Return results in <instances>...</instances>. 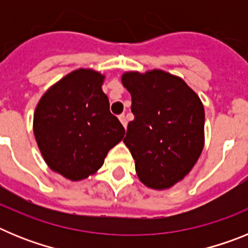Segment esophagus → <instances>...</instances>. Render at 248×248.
Masks as SVG:
<instances>
[{
	"label": "esophagus",
	"instance_id": "34e87169",
	"mask_svg": "<svg viewBox=\"0 0 248 248\" xmlns=\"http://www.w3.org/2000/svg\"><path fill=\"white\" fill-rule=\"evenodd\" d=\"M119 120L122 122V124L124 125V128H126V124H128V120H126V117L124 114H120L119 115Z\"/></svg>",
	"mask_w": 248,
	"mask_h": 248
}]
</instances>
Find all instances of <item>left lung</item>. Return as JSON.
<instances>
[{"mask_svg":"<svg viewBox=\"0 0 248 248\" xmlns=\"http://www.w3.org/2000/svg\"><path fill=\"white\" fill-rule=\"evenodd\" d=\"M122 82L134 114L123 141L140 181L151 189H168L189 174L202 151V103L181 78L159 69L129 72Z\"/></svg>","mask_w":248,"mask_h":248,"instance_id":"1","label":"left lung"}]
</instances>
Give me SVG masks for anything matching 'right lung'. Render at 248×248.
I'll use <instances>...</instances> for the list:
<instances>
[{"label": "right lung", "mask_w": 248, "mask_h": 248, "mask_svg": "<svg viewBox=\"0 0 248 248\" xmlns=\"http://www.w3.org/2000/svg\"><path fill=\"white\" fill-rule=\"evenodd\" d=\"M103 78L92 69L72 72L46 92L34 111V137L46 163L69 180L94 174L125 134L109 110Z\"/></svg>", "instance_id": "obj_1"}]
</instances>
